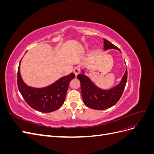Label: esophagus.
Instances as JSON below:
<instances>
[{
	"label": "esophagus",
	"instance_id": "obj_1",
	"mask_svg": "<svg viewBox=\"0 0 154 154\" xmlns=\"http://www.w3.org/2000/svg\"><path fill=\"white\" fill-rule=\"evenodd\" d=\"M73 72H74V74H75V75L77 76L78 74L80 72V67L77 66L76 67H74V69L73 70Z\"/></svg>",
	"mask_w": 154,
	"mask_h": 154
}]
</instances>
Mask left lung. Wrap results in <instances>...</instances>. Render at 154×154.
Listing matches in <instances>:
<instances>
[{"instance_id": "1", "label": "left lung", "mask_w": 154, "mask_h": 154, "mask_svg": "<svg viewBox=\"0 0 154 154\" xmlns=\"http://www.w3.org/2000/svg\"><path fill=\"white\" fill-rule=\"evenodd\" d=\"M104 40V50L119 49L106 39ZM121 52V51H120ZM77 78L81 83V92L84 104L91 109L105 110L117 103L122 97L127 81V69L126 70L119 84L110 90H102L96 87L84 74H80Z\"/></svg>"}]
</instances>
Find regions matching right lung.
Here are the masks:
<instances>
[{
  "label": "right lung",
  "mask_w": 154,
  "mask_h": 154,
  "mask_svg": "<svg viewBox=\"0 0 154 154\" xmlns=\"http://www.w3.org/2000/svg\"><path fill=\"white\" fill-rule=\"evenodd\" d=\"M20 62L17 72V85L26 103L31 108L41 112H51L58 109L64 103L69 83L75 78V74L71 73L48 87H31L26 85L21 78Z\"/></svg>",
  "instance_id": "add662e5"
}]
</instances>
